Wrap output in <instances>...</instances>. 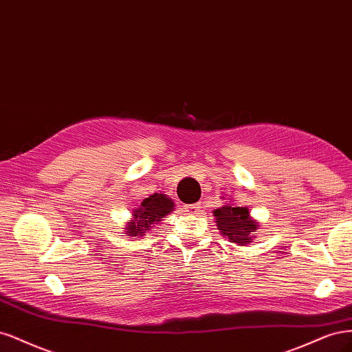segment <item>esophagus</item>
<instances>
[{
  "label": "esophagus",
  "mask_w": 352,
  "mask_h": 352,
  "mask_svg": "<svg viewBox=\"0 0 352 352\" xmlns=\"http://www.w3.org/2000/svg\"><path fill=\"white\" fill-rule=\"evenodd\" d=\"M184 209L188 213H197L200 210V205H199V203H192V205H184Z\"/></svg>",
  "instance_id": "34e87169"
}]
</instances>
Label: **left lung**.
I'll return each mask as SVG.
<instances>
[{
  "label": "left lung",
  "mask_w": 352,
  "mask_h": 352,
  "mask_svg": "<svg viewBox=\"0 0 352 352\" xmlns=\"http://www.w3.org/2000/svg\"><path fill=\"white\" fill-rule=\"evenodd\" d=\"M217 226L221 234L231 243L247 245L253 241L258 223L250 217L247 208L235 205H223L213 210Z\"/></svg>",
  "instance_id": "1"
}]
</instances>
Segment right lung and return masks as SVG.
<instances>
[{
  "label": "right lung",
  "mask_w": 352,
  "mask_h": 352,
  "mask_svg": "<svg viewBox=\"0 0 352 352\" xmlns=\"http://www.w3.org/2000/svg\"><path fill=\"white\" fill-rule=\"evenodd\" d=\"M174 206V201L162 192H155V195L146 197L140 208L134 210L133 221L126 225V234L130 236L144 235V232L151 231L152 226L160 222L161 218L173 212Z\"/></svg>",
  "instance_id": "right-lung-1"
}]
</instances>
